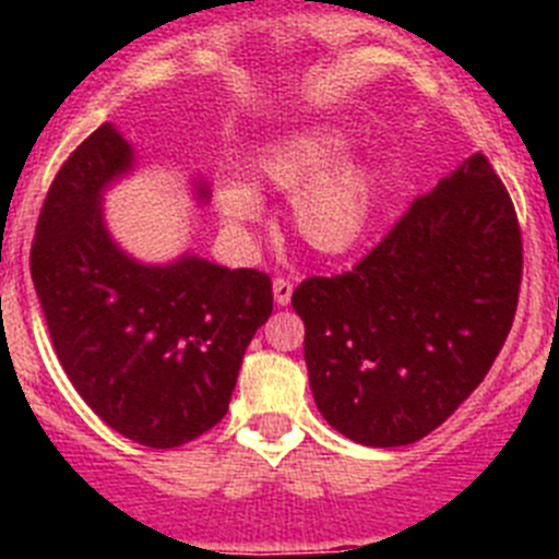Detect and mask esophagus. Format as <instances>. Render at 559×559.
Here are the masks:
<instances>
[{
    "label": "esophagus",
    "instance_id": "obj_1",
    "mask_svg": "<svg viewBox=\"0 0 559 559\" xmlns=\"http://www.w3.org/2000/svg\"><path fill=\"white\" fill-rule=\"evenodd\" d=\"M290 296H294V285H290V280H285V276H276L274 280V302L276 305H288Z\"/></svg>",
    "mask_w": 559,
    "mask_h": 559
}]
</instances>
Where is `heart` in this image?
<instances>
[{
    "label": "heart",
    "instance_id": "obj_1",
    "mask_svg": "<svg viewBox=\"0 0 559 559\" xmlns=\"http://www.w3.org/2000/svg\"><path fill=\"white\" fill-rule=\"evenodd\" d=\"M353 136L341 126H308L271 142L257 156V173L274 190L294 199V229L319 254H347L364 240L378 204V170L347 162ZM336 170L333 171L332 167ZM215 206L231 229H249L263 218L260 192L240 179L215 187Z\"/></svg>",
    "mask_w": 559,
    "mask_h": 559
}]
</instances>
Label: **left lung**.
Wrapping results in <instances>:
<instances>
[{
	"mask_svg": "<svg viewBox=\"0 0 559 559\" xmlns=\"http://www.w3.org/2000/svg\"><path fill=\"white\" fill-rule=\"evenodd\" d=\"M521 274L515 206L476 153L353 271L308 276L290 296L322 417L369 448L442 426L501 353Z\"/></svg>",
	"mask_w": 559,
	"mask_h": 559,
	"instance_id": "8db88e82",
	"label": "left lung"
}]
</instances>
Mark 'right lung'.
<instances>
[{
	"instance_id": "add662e5",
	"label": "right lung",
	"mask_w": 559,
	"mask_h": 559,
	"mask_svg": "<svg viewBox=\"0 0 559 559\" xmlns=\"http://www.w3.org/2000/svg\"><path fill=\"white\" fill-rule=\"evenodd\" d=\"M131 159L108 122L69 153L38 215L29 274L58 360L86 406L122 437L165 451L224 419L274 294L257 269L192 254L142 265L117 249L100 199Z\"/></svg>"
}]
</instances>
